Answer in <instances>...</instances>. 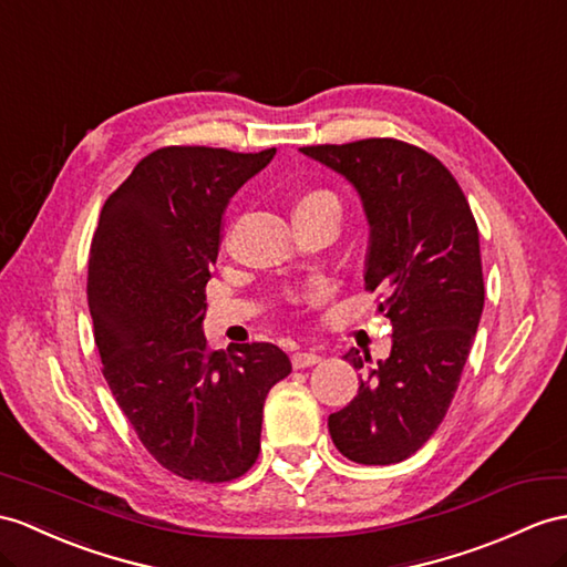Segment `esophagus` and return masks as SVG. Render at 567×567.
Instances as JSON below:
<instances>
[{"mask_svg": "<svg viewBox=\"0 0 567 567\" xmlns=\"http://www.w3.org/2000/svg\"><path fill=\"white\" fill-rule=\"evenodd\" d=\"M322 361V355L317 353V351H308V353H296L293 358H291V363H293V368L296 370H302V368H310V365H315V363H320Z\"/></svg>", "mask_w": 567, "mask_h": 567, "instance_id": "34e87169", "label": "esophagus"}]
</instances>
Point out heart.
<instances>
[{
  "label": "heart",
  "mask_w": 567,
  "mask_h": 567,
  "mask_svg": "<svg viewBox=\"0 0 567 567\" xmlns=\"http://www.w3.org/2000/svg\"><path fill=\"white\" fill-rule=\"evenodd\" d=\"M322 199H331V202H337L334 197H331V195H329V192H322V189H315V192H308V195L300 199V204H310V202H322Z\"/></svg>",
  "instance_id": "b5f03b06"
}]
</instances>
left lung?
<instances>
[{"instance_id":"obj_1","label":"left lung","mask_w":567,"mask_h":567,"mask_svg":"<svg viewBox=\"0 0 567 567\" xmlns=\"http://www.w3.org/2000/svg\"><path fill=\"white\" fill-rule=\"evenodd\" d=\"M358 189L370 224L365 291L380 293L394 343L361 380L329 435L358 464H396L443 423L483 310L476 218L454 175L427 151L390 140L302 146ZM361 370L370 355H347Z\"/></svg>"}]
</instances>
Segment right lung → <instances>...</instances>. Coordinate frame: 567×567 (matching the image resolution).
<instances>
[{
	"instance_id": "obj_1",
	"label": "right lung",
	"mask_w": 567,
	"mask_h": 567,
	"mask_svg": "<svg viewBox=\"0 0 567 567\" xmlns=\"http://www.w3.org/2000/svg\"><path fill=\"white\" fill-rule=\"evenodd\" d=\"M276 148L163 146L103 204L89 257V308L115 402L163 468L226 483L257 462L261 409L291 372L267 341L212 351L206 284L228 199Z\"/></svg>"
}]
</instances>
